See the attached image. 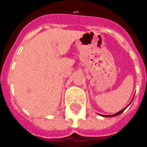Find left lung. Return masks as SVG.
<instances>
[{"label":"left lung","mask_w":147,"mask_h":147,"mask_svg":"<svg viewBox=\"0 0 147 147\" xmlns=\"http://www.w3.org/2000/svg\"><path fill=\"white\" fill-rule=\"evenodd\" d=\"M132 101H133V100H132ZM130 103H131V102H130ZM130 103H129V104H130ZM129 105H128V106H129ZM127 106H126V107H127ZM126 108H125V109H126ZM125 109H122V110L119 111V112H118V113H116L113 114V115H101V114H100V116H103V117H113V116H119V114L122 113L123 111L125 110Z\"/></svg>","instance_id":"obj_1"}]
</instances>
